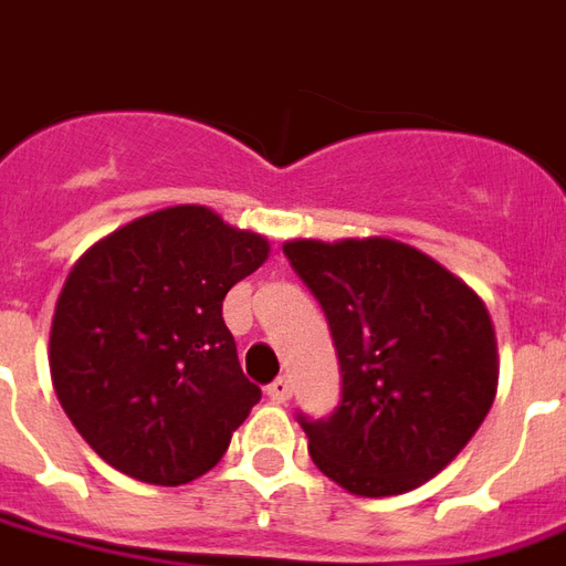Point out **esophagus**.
I'll return each mask as SVG.
<instances>
[{
	"label": "esophagus",
	"mask_w": 566,
	"mask_h": 566,
	"mask_svg": "<svg viewBox=\"0 0 566 566\" xmlns=\"http://www.w3.org/2000/svg\"><path fill=\"white\" fill-rule=\"evenodd\" d=\"M291 379L287 377H275L270 386H266V398L273 400V403H284V400H291Z\"/></svg>",
	"instance_id": "esophagus-1"
}]
</instances>
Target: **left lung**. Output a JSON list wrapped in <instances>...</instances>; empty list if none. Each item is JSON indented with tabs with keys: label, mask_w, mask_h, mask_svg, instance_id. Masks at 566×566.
<instances>
[{
	"label": "left lung",
	"mask_w": 566,
	"mask_h": 566,
	"mask_svg": "<svg viewBox=\"0 0 566 566\" xmlns=\"http://www.w3.org/2000/svg\"><path fill=\"white\" fill-rule=\"evenodd\" d=\"M284 254L329 321L340 403L300 416L308 454L347 493L416 490L474 437L499 386L484 300L412 245L291 240Z\"/></svg>",
	"instance_id": "obj_1"
}]
</instances>
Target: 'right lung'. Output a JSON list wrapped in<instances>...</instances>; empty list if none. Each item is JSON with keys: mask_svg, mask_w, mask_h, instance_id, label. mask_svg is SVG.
I'll list each match as a JSON object with an SVG mask.
<instances>
[{"mask_svg": "<svg viewBox=\"0 0 566 566\" xmlns=\"http://www.w3.org/2000/svg\"><path fill=\"white\" fill-rule=\"evenodd\" d=\"M270 254L210 207L133 219L67 273L50 374L80 437L112 469L157 486L210 472L261 388L243 377L222 300Z\"/></svg>", "mask_w": 566, "mask_h": 566, "instance_id": "obj_1", "label": "right lung"}]
</instances>
